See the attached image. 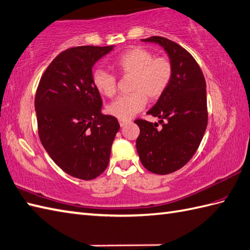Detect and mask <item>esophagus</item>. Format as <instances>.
<instances>
[{
  "label": "esophagus",
  "mask_w": 250,
  "mask_h": 250,
  "mask_svg": "<svg viewBox=\"0 0 250 250\" xmlns=\"http://www.w3.org/2000/svg\"><path fill=\"white\" fill-rule=\"evenodd\" d=\"M130 122L129 121H120V125L121 127H125L127 124H129Z\"/></svg>",
  "instance_id": "34e87169"
}]
</instances>
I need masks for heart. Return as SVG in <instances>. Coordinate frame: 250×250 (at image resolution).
Wrapping results in <instances>:
<instances>
[{
	"mask_svg": "<svg viewBox=\"0 0 250 250\" xmlns=\"http://www.w3.org/2000/svg\"><path fill=\"white\" fill-rule=\"evenodd\" d=\"M114 68L120 75L130 76V92L111 103L107 111L120 121H128L146 107V99L156 101L167 90L172 79L173 67L170 60L155 58L153 52L142 47H135L115 60ZM92 83L104 96L112 97L116 92V79L103 69H95Z\"/></svg>",
	"mask_w": 250,
	"mask_h": 250,
	"instance_id": "heart-1",
	"label": "heart"
}]
</instances>
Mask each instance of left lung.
I'll list each match as a JSON object with an SVG mask.
<instances>
[{
	"label": "left lung",
	"instance_id": "left-lung-1",
	"mask_svg": "<svg viewBox=\"0 0 250 250\" xmlns=\"http://www.w3.org/2000/svg\"><path fill=\"white\" fill-rule=\"evenodd\" d=\"M144 42L157 43L168 54L173 67L167 90L147 114L157 123L136 120L140 135L136 146L144 168L169 174L185 166L196 153L208 126L207 84L192 55L176 42L153 36Z\"/></svg>",
	"mask_w": 250,
	"mask_h": 250
}]
</instances>
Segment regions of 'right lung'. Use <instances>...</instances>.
<instances>
[{
    "label": "right lung",
    "instance_id": "1",
    "mask_svg": "<svg viewBox=\"0 0 250 250\" xmlns=\"http://www.w3.org/2000/svg\"><path fill=\"white\" fill-rule=\"evenodd\" d=\"M114 46L65 50L43 73L35 96L38 135L49 156L66 173L93 180L106 170L120 124L102 114L92 68Z\"/></svg>",
    "mask_w": 250,
    "mask_h": 250
}]
</instances>
